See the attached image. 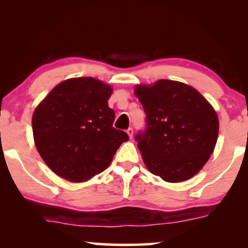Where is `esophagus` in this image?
<instances>
[{
  "mask_svg": "<svg viewBox=\"0 0 248 248\" xmlns=\"http://www.w3.org/2000/svg\"><path fill=\"white\" fill-rule=\"evenodd\" d=\"M126 133L128 134V137H130L131 139L133 138V133H134V132H133V128H132V127H128L127 130H126Z\"/></svg>",
  "mask_w": 248,
  "mask_h": 248,
  "instance_id": "obj_1",
  "label": "esophagus"
}]
</instances>
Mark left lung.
Returning a JSON list of instances; mask_svg holds the SVG:
<instances>
[{
    "label": "left lung",
    "mask_w": 248,
    "mask_h": 248,
    "mask_svg": "<svg viewBox=\"0 0 248 248\" xmlns=\"http://www.w3.org/2000/svg\"><path fill=\"white\" fill-rule=\"evenodd\" d=\"M135 94L145 113V128L135 141L149 170L170 183L193 177L209 160L218 139L213 107L194 88L171 80L138 86Z\"/></svg>",
    "instance_id": "1"
}]
</instances>
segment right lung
Instances as JSON below:
<instances>
[{
	"mask_svg": "<svg viewBox=\"0 0 248 248\" xmlns=\"http://www.w3.org/2000/svg\"><path fill=\"white\" fill-rule=\"evenodd\" d=\"M111 88L93 78L63 81L32 115L35 144L46 165L71 182H86L109 166L123 142L108 107Z\"/></svg>",
	"mask_w": 248,
	"mask_h": 248,
	"instance_id": "1",
	"label": "right lung"
}]
</instances>
